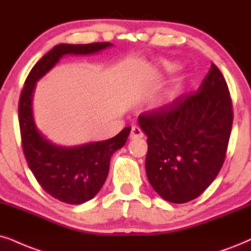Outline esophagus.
<instances>
[{"label":"esophagus","mask_w":251,"mask_h":251,"mask_svg":"<svg viewBox=\"0 0 251 251\" xmlns=\"http://www.w3.org/2000/svg\"><path fill=\"white\" fill-rule=\"evenodd\" d=\"M129 138H131V140H139V139L144 138V133H142V131L139 127H136V126H133Z\"/></svg>","instance_id":"esophagus-1"}]
</instances>
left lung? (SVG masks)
<instances>
[{
	"label": "left lung",
	"mask_w": 251,
	"mask_h": 251,
	"mask_svg": "<svg viewBox=\"0 0 251 251\" xmlns=\"http://www.w3.org/2000/svg\"><path fill=\"white\" fill-rule=\"evenodd\" d=\"M233 117L229 89L214 63L198 90L139 116L146 173L164 201H191L211 185L226 158Z\"/></svg>",
	"instance_id": "1"
}]
</instances>
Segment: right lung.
<instances>
[{
  "label": "right lung",
  "mask_w": 251,
  "mask_h": 251,
  "mask_svg": "<svg viewBox=\"0 0 251 251\" xmlns=\"http://www.w3.org/2000/svg\"><path fill=\"white\" fill-rule=\"evenodd\" d=\"M110 43L56 45L28 73L18 103L22 147L27 166L44 191L71 205L90 201L102 189L110 168V158L125 145L131 127L124 128L105 141L78 147L55 146L38 132L32 117V93L36 82L65 54H90L111 46Z\"/></svg>",
  "instance_id": "1"
}]
</instances>
